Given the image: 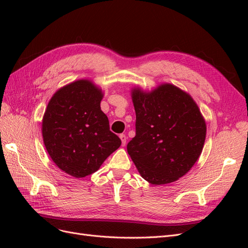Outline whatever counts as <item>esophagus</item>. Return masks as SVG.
<instances>
[{
	"label": "esophagus",
	"instance_id": "obj_1",
	"mask_svg": "<svg viewBox=\"0 0 248 248\" xmlns=\"http://www.w3.org/2000/svg\"><path fill=\"white\" fill-rule=\"evenodd\" d=\"M120 139H121V140H122V146H125L126 145V140H127V138H126V136L125 134H120Z\"/></svg>",
	"mask_w": 248,
	"mask_h": 248
}]
</instances>
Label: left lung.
I'll list each match as a JSON object with an SVG mask.
<instances>
[{
  "label": "left lung",
  "instance_id": "left-lung-1",
  "mask_svg": "<svg viewBox=\"0 0 248 248\" xmlns=\"http://www.w3.org/2000/svg\"><path fill=\"white\" fill-rule=\"evenodd\" d=\"M136 137L127 152L140 176L154 185L174 182L200 157L206 124L191 97L172 85L151 93L134 89Z\"/></svg>",
  "mask_w": 248,
  "mask_h": 248
}]
</instances>
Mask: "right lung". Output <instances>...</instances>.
<instances>
[{
	"instance_id": "1",
	"label": "right lung",
	"mask_w": 248,
	"mask_h": 248,
	"mask_svg": "<svg viewBox=\"0 0 248 248\" xmlns=\"http://www.w3.org/2000/svg\"><path fill=\"white\" fill-rule=\"evenodd\" d=\"M101 99V90L91 81L77 80L56 92L44 112V145L52 161L72 177L93 174L121 146Z\"/></svg>"
}]
</instances>
